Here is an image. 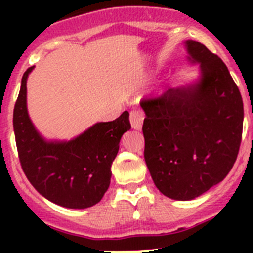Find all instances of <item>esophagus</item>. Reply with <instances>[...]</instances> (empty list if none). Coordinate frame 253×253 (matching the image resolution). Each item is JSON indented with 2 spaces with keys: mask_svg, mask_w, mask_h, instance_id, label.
<instances>
[{
  "mask_svg": "<svg viewBox=\"0 0 253 253\" xmlns=\"http://www.w3.org/2000/svg\"><path fill=\"white\" fill-rule=\"evenodd\" d=\"M130 124L133 126V129H137L139 130L142 128V124H143V119H144V113H143L140 109H133L130 111Z\"/></svg>",
  "mask_w": 253,
  "mask_h": 253,
  "instance_id": "esophagus-1",
  "label": "esophagus"
}]
</instances>
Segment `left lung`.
I'll use <instances>...</instances> for the list:
<instances>
[{"label": "left lung", "mask_w": 253, "mask_h": 253, "mask_svg": "<svg viewBox=\"0 0 253 253\" xmlns=\"http://www.w3.org/2000/svg\"><path fill=\"white\" fill-rule=\"evenodd\" d=\"M196 82L142 101L144 160L154 185L173 200H193L224 180L242 139L243 101L227 66L195 40H186Z\"/></svg>", "instance_id": "8db88e82"}]
</instances>
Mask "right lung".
I'll use <instances>...</instances> for the list:
<instances>
[{
	"label": "right lung",
	"instance_id": "right-lung-1",
	"mask_svg": "<svg viewBox=\"0 0 253 253\" xmlns=\"http://www.w3.org/2000/svg\"><path fill=\"white\" fill-rule=\"evenodd\" d=\"M21 80L13 109V131L22 171L40 195L69 209L97 204L110 185L111 163L123 134L130 129L129 113L113 122L96 123L71 140H46L37 130L28 113L26 81Z\"/></svg>",
	"mask_w": 253,
	"mask_h": 253
}]
</instances>
